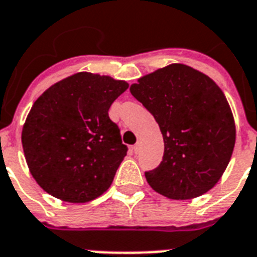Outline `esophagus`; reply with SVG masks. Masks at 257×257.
<instances>
[{"label":"esophagus","mask_w":257,"mask_h":257,"mask_svg":"<svg viewBox=\"0 0 257 257\" xmlns=\"http://www.w3.org/2000/svg\"><path fill=\"white\" fill-rule=\"evenodd\" d=\"M133 150H134V153H139V150H141V143H135L134 147H133Z\"/></svg>","instance_id":"obj_1"}]
</instances>
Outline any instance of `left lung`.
I'll return each mask as SVG.
<instances>
[{"label": "left lung", "mask_w": 257, "mask_h": 257, "mask_svg": "<svg viewBox=\"0 0 257 257\" xmlns=\"http://www.w3.org/2000/svg\"><path fill=\"white\" fill-rule=\"evenodd\" d=\"M158 123L165 151L160 166L145 173L151 188L172 200H190L217 184L236 141L230 107L209 76L170 64L130 87Z\"/></svg>", "instance_id": "8db88e82"}]
</instances>
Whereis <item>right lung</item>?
Instances as JSON below:
<instances>
[{
    "mask_svg": "<svg viewBox=\"0 0 257 257\" xmlns=\"http://www.w3.org/2000/svg\"><path fill=\"white\" fill-rule=\"evenodd\" d=\"M127 88L126 81L79 72L35 101L21 141L31 174L45 192L80 204L110 188L127 146L108 110Z\"/></svg>",
    "mask_w": 257,
    "mask_h": 257,
    "instance_id": "right-lung-1",
    "label": "right lung"
}]
</instances>
